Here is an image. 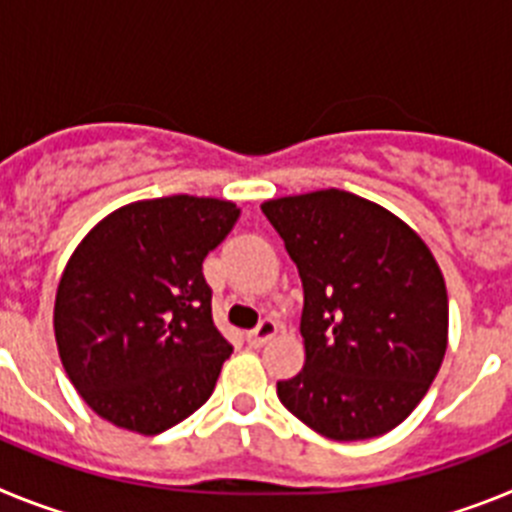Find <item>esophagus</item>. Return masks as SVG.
Masks as SVG:
<instances>
[{
	"label": "esophagus",
	"mask_w": 512,
	"mask_h": 512,
	"mask_svg": "<svg viewBox=\"0 0 512 512\" xmlns=\"http://www.w3.org/2000/svg\"><path fill=\"white\" fill-rule=\"evenodd\" d=\"M274 333H277V323H274V320H271V318H264L259 325H256V328L248 330L246 341H248V346L259 348V346H264V343L269 341V338L274 336Z\"/></svg>",
	"instance_id": "34e87169"
}]
</instances>
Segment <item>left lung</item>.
<instances>
[{
    "mask_svg": "<svg viewBox=\"0 0 512 512\" xmlns=\"http://www.w3.org/2000/svg\"><path fill=\"white\" fill-rule=\"evenodd\" d=\"M305 292V366L284 408L333 441L382 436L441 369L449 297L433 253L400 217L341 189L261 205Z\"/></svg>",
    "mask_w": 512,
    "mask_h": 512,
    "instance_id": "1",
    "label": "left lung"
}]
</instances>
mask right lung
I'll return each mask as SVG.
<instances>
[{
  "mask_svg": "<svg viewBox=\"0 0 512 512\" xmlns=\"http://www.w3.org/2000/svg\"><path fill=\"white\" fill-rule=\"evenodd\" d=\"M241 210L174 194L107 215L58 284V354L84 402L117 428L156 436L202 408L233 346L212 323L202 274Z\"/></svg>",
  "mask_w": 512,
  "mask_h": 512,
  "instance_id": "obj_1",
  "label": "right lung"
}]
</instances>
